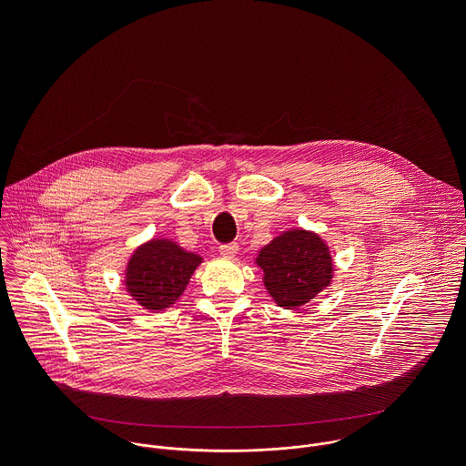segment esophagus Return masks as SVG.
Listing matches in <instances>:
<instances>
[{
	"label": "esophagus",
	"mask_w": 466,
	"mask_h": 466,
	"mask_svg": "<svg viewBox=\"0 0 466 466\" xmlns=\"http://www.w3.org/2000/svg\"><path fill=\"white\" fill-rule=\"evenodd\" d=\"M219 252H221V256H225V258H234V256L238 254V245H236V243L219 245Z\"/></svg>",
	"instance_id": "1"
}]
</instances>
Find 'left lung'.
Masks as SVG:
<instances>
[{
	"mask_svg": "<svg viewBox=\"0 0 466 466\" xmlns=\"http://www.w3.org/2000/svg\"><path fill=\"white\" fill-rule=\"evenodd\" d=\"M256 263L263 284L286 309L299 308L320 293L331 280V258L324 241L306 230H291L259 250Z\"/></svg>",
	"mask_w": 466,
	"mask_h": 466,
	"instance_id": "left-lung-1",
	"label": "left lung"
}]
</instances>
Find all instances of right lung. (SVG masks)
I'll use <instances>...</instances> for the list:
<instances>
[{
    "label": "right lung",
    "mask_w": 466,
    "mask_h": 466,
    "mask_svg": "<svg viewBox=\"0 0 466 466\" xmlns=\"http://www.w3.org/2000/svg\"><path fill=\"white\" fill-rule=\"evenodd\" d=\"M201 256L167 239H153L132 254L125 273L127 291L147 309H166L184 293Z\"/></svg>",
    "instance_id": "1"
}]
</instances>
